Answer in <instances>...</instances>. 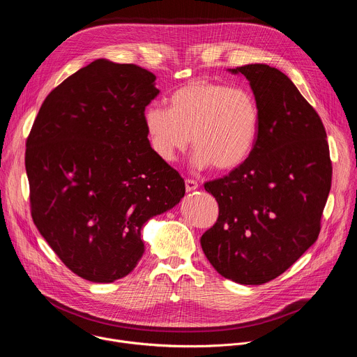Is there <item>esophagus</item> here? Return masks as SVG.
I'll use <instances>...</instances> for the list:
<instances>
[{
	"mask_svg": "<svg viewBox=\"0 0 357 357\" xmlns=\"http://www.w3.org/2000/svg\"><path fill=\"white\" fill-rule=\"evenodd\" d=\"M197 182L193 181V179H186L185 181V188H186V192H193L197 189Z\"/></svg>",
	"mask_w": 357,
	"mask_h": 357,
	"instance_id": "esophagus-1",
	"label": "esophagus"
}]
</instances>
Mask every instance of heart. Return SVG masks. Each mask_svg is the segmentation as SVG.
<instances>
[{"instance_id":"obj_1","label":"heart","mask_w":357,"mask_h":357,"mask_svg":"<svg viewBox=\"0 0 357 357\" xmlns=\"http://www.w3.org/2000/svg\"><path fill=\"white\" fill-rule=\"evenodd\" d=\"M149 144L165 162H174L192 135L193 165L229 172L256 148L261 110L248 90L193 80L169 96V107L149 105L144 112Z\"/></svg>"}]
</instances>
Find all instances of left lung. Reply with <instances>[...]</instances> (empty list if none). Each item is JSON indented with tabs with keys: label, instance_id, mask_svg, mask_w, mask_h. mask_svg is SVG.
Returning <instances> with one entry per match:
<instances>
[{
	"label": "left lung",
	"instance_id": "1",
	"mask_svg": "<svg viewBox=\"0 0 357 357\" xmlns=\"http://www.w3.org/2000/svg\"><path fill=\"white\" fill-rule=\"evenodd\" d=\"M229 72L250 82L261 110L260 134L243 165L205 183L219 218L200 244L222 277L260 285L317 241L332 162L321 117L287 75L263 63Z\"/></svg>",
	"mask_w": 357,
	"mask_h": 357
}]
</instances>
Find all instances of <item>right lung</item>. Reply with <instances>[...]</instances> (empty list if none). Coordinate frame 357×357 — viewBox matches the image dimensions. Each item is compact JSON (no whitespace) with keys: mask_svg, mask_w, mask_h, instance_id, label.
<instances>
[{"mask_svg":"<svg viewBox=\"0 0 357 357\" xmlns=\"http://www.w3.org/2000/svg\"><path fill=\"white\" fill-rule=\"evenodd\" d=\"M137 65L97 59L47 94L26 139L33 223L62 263L91 282L128 275L141 229L185 195L151 148L145 107L160 90Z\"/></svg>","mask_w":357,"mask_h":357,"instance_id":"right-lung-1","label":"right lung"}]
</instances>
